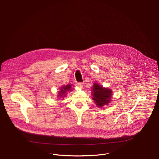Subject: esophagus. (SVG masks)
<instances>
[{
    "label": "esophagus",
    "mask_w": 159,
    "mask_h": 159,
    "mask_svg": "<svg viewBox=\"0 0 159 159\" xmlns=\"http://www.w3.org/2000/svg\"><path fill=\"white\" fill-rule=\"evenodd\" d=\"M83 84H84L83 82H76V84H75V85H76L77 86L79 87H83Z\"/></svg>",
    "instance_id": "obj_1"
}]
</instances>
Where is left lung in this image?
<instances>
[{"mask_svg":"<svg viewBox=\"0 0 159 159\" xmlns=\"http://www.w3.org/2000/svg\"><path fill=\"white\" fill-rule=\"evenodd\" d=\"M93 90V99L97 106L102 107L108 104L111 101V95L112 94L111 89L104 88L96 83L94 84Z\"/></svg>","mask_w":159,"mask_h":159,"instance_id":"obj_1","label":"left lung"}]
</instances>
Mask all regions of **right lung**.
Masks as SVG:
<instances>
[{"label":"right lung","instance_id":"add662e5","mask_svg":"<svg viewBox=\"0 0 159 159\" xmlns=\"http://www.w3.org/2000/svg\"><path fill=\"white\" fill-rule=\"evenodd\" d=\"M71 90V85L70 84H68L66 86H62V87L60 89V91L59 92V96L60 97L63 96V95H65L66 92L69 91Z\"/></svg>","mask_w":159,"mask_h":159}]
</instances>
